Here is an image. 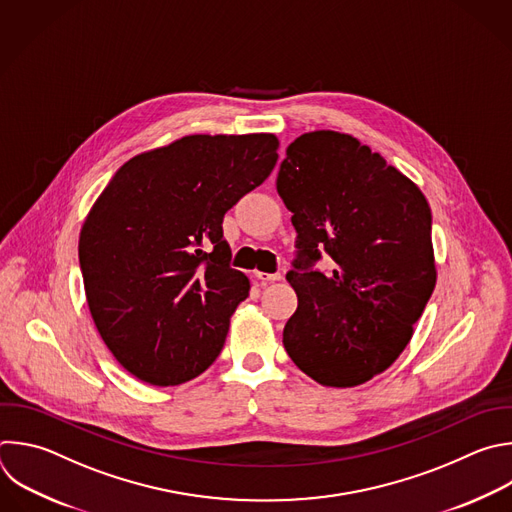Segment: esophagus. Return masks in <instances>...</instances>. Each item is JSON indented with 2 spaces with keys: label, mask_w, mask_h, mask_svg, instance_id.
<instances>
[{
  "label": "esophagus",
  "mask_w": 512,
  "mask_h": 512,
  "mask_svg": "<svg viewBox=\"0 0 512 512\" xmlns=\"http://www.w3.org/2000/svg\"><path fill=\"white\" fill-rule=\"evenodd\" d=\"M255 277H257L261 283H267V281H279L283 275H281V273H263V271H255Z\"/></svg>",
  "instance_id": "34e87169"
}]
</instances>
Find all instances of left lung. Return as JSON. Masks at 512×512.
I'll use <instances>...</instances> for the list:
<instances>
[{"instance_id":"8db88e82","label":"left lung","mask_w":512,"mask_h":512,"mask_svg":"<svg viewBox=\"0 0 512 512\" xmlns=\"http://www.w3.org/2000/svg\"><path fill=\"white\" fill-rule=\"evenodd\" d=\"M277 193L297 231L285 352L321 386H360L404 352L434 291L428 201L370 146L333 130L287 146ZM321 250L329 274L312 269Z\"/></svg>"}]
</instances>
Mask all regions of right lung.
I'll return each instance as SVG.
<instances>
[{
	"label": "right lung",
	"mask_w": 512,
	"mask_h": 512,
	"mask_svg": "<svg viewBox=\"0 0 512 512\" xmlns=\"http://www.w3.org/2000/svg\"><path fill=\"white\" fill-rule=\"evenodd\" d=\"M275 134H193L124 162L78 243L92 319L134 378L179 386L221 354L249 279L223 217L277 162Z\"/></svg>",
	"instance_id": "obj_1"
}]
</instances>
